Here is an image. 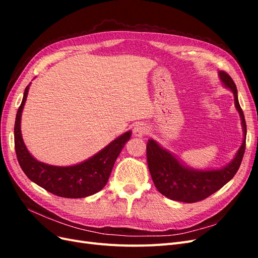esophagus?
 <instances>
[{
  "instance_id": "34e87169",
  "label": "esophagus",
  "mask_w": 258,
  "mask_h": 258,
  "mask_svg": "<svg viewBox=\"0 0 258 258\" xmlns=\"http://www.w3.org/2000/svg\"><path fill=\"white\" fill-rule=\"evenodd\" d=\"M148 132V127L145 123H138L134 128V136L137 138H142Z\"/></svg>"
}]
</instances>
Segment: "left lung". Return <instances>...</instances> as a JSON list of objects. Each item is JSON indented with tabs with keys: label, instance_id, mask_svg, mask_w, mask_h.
<instances>
[{
	"label": "left lung",
	"instance_id": "left-lung-1",
	"mask_svg": "<svg viewBox=\"0 0 258 258\" xmlns=\"http://www.w3.org/2000/svg\"><path fill=\"white\" fill-rule=\"evenodd\" d=\"M218 76L222 84L226 88L230 89L235 97V106L240 115L243 130V141L235 158L226 166L218 169L199 170L184 165L174 154L167 151L153 139L148 140L146 157L153 182L158 191L171 200L192 204L208 198L235 176L243 158L246 124L243 112L239 104L238 90L236 84L227 73L220 71Z\"/></svg>",
	"mask_w": 258,
	"mask_h": 258
}]
</instances>
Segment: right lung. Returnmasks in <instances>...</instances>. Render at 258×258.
<instances>
[{"label": "right lung", "mask_w": 258, "mask_h": 258, "mask_svg": "<svg viewBox=\"0 0 258 258\" xmlns=\"http://www.w3.org/2000/svg\"><path fill=\"white\" fill-rule=\"evenodd\" d=\"M31 83L26 87L15 120V151L25 174L47 191L63 198H84L100 191L106 185L114 163L131 137L127 131L92 157L73 166H51L36 160L30 154L21 135V114Z\"/></svg>", "instance_id": "add662e5"}]
</instances>
